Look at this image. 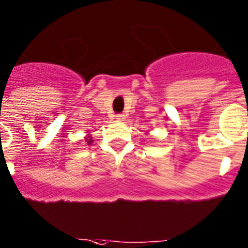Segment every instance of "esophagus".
Wrapping results in <instances>:
<instances>
[{
	"label": "esophagus",
	"instance_id": "34e87169",
	"mask_svg": "<svg viewBox=\"0 0 248 248\" xmlns=\"http://www.w3.org/2000/svg\"><path fill=\"white\" fill-rule=\"evenodd\" d=\"M124 115H117L116 116V120H117L118 122H122V121H124Z\"/></svg>",
	"mask_w": 248,
	"mask_h": 248
}]
</instances>
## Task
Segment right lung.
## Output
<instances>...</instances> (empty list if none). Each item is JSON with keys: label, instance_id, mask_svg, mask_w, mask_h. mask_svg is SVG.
Returning a JSON list of instances; mask_svg holds the SVG:
<instances>
[{"label": "right lung", "instance_id": "1", "mask_svg": "<svg viewBox=\"0 0 248 248\" xmlns=\"http://www.w3.org/2000/svg\"><path fill=\"white\" fill-rule=\"evenodd\" d=\"M86 141H87V145H91L92 142H93V140H92V137H91V135H86Z\"/></svg>", "mask_w": 248, "mask_h": 248}]
</instances>
